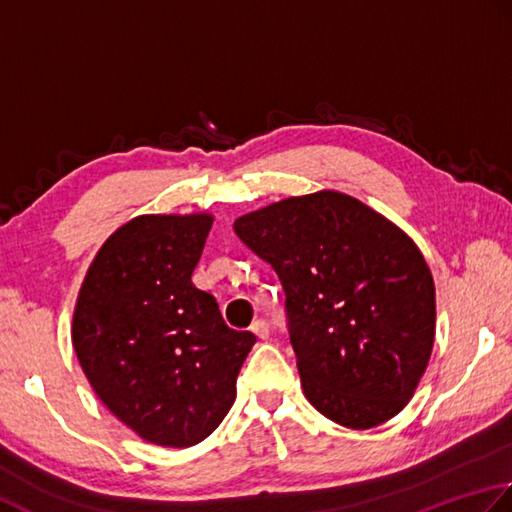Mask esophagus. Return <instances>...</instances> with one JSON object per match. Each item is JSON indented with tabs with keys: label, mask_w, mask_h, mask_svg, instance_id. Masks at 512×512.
<instances>
[{
	"label": "esophagus",
	"mask_w": 512,
	"mask_h": 512,
	"mask_svg": "<svg viewBox=\"0 0 512 512\" xmlns=\"http://www.w3.org/2000/svg\"><path fill=\"white\" fill-rule=\"evenodd\" d=\"M252 331L256 333L260 340H267L269 338V325H267L265 320H254L252 322Z\"/></svg>",
	"instance_id": "esophagus-1"
}]
</instances>
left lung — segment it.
<instances>
[{
    "label": "left lung",
    "mask_w": 512,
    "mask_h": 512,
    "mask_svg": "<svg viewBox=\"0 0 512 512\" xmlns=\"http://www.w3.org/2000/svg\"><path fill=\"white\" fill-rule=\"evenodd\" d=\"M234 232L283 285L307 400L347 429L398 415L435 338L433 276L411 238L331 190L245 214Z\"/></svg>",
    "instance_id": "1"
}]
</instances>
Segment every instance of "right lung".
I'll list each match as a JSON object with an SVG mask.
<instances>
[{"instance_id": "obj_1", "label": "right lung", "mask_w": 512, "mask_h": 512, "mask_svg": "<svg viewBox=\"0 0 512 512\" xmlns=\"http://www.w3.org/2000/svg\"><path fill=\"white\" fill-rule=\"evenodd\" d=\"M210 227V214L125 223L92 260L72 318L99 400L159 446H194L223 422L256 342L229 329L216 298L192 283Z\"/></svg>"}]
</instances>
